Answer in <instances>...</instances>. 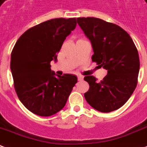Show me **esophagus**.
<instances>
[{
  "label": "esophagus",
  "mask_w": 147,
  "mask_h": 147,
  "mask_svg": "<svg viewBox=\"0 0 147 147\" xmlns=\"http://www.w3.org/2000/svg\"><path fill=\"white\" fill-rule=\"evenodd\" d=\"M77 77H78V80H79V81H82V79H83V76H81V75H78Z\"/></svg>",
  "instance_id": "1"
}]
</instances>
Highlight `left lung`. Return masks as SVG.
Returning a JSON list of instances; mask_svg holds the SVG:
<instances>
[{"instance_id":"obj_1","label":"left lung","mask_w":147,"mask_h":147,"mask_svg":"<svg viewBox=\"0 0 147 147\" xmlns=\"http://www.w3.org/2000/svg\"><path fill=\"white\" fill-rule=\"evenodd\" d=\"M77 22L93 46L92 61L107 70L100 82L84 77L90 89L84 96L100 112H111L125 104L137 86L140 57L129 33L116 24L93 17L77 18Z\"/></svg>"}]
</instances>
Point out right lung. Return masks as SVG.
<instances>
[{"instance_id": "1", "label": "right lung", "mask_w": 147, "mask_h": 147, "mask_svg": "<svg viewBox=\"0 0 147 147\" xmlns=\"http://www.w3.org/2000/svg\"><path fill=\"white\" fill-rule=\"evenodd\" d=\"M76 18H54L29 29L17 40L11 55L14 88L18 99L36 115L48 117L66 104L77 82L74 75L54 76L51 61L76 26Z\"/></svg>"}]
</instances>
